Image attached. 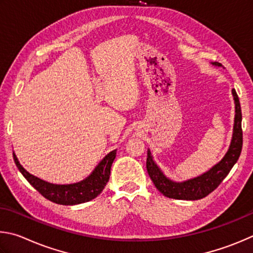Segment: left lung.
<instances>
[{"label":"left lung","mask_w":253,"mask_h":253,"mask_svg":"<svg viewBox=\"0 0 253 253\" xmlns=\"http://www.w3.org/2000/svg\"><path fill=\"white\" fill-rule=\"evenodd\" d=\"M212 64L215 66H222V64L219 63V62H213ZM232 95L234 104H236V115H234L231 143H230L228 152L225 153L222 160L216 163L214 167H212L206 173L199 175L194 179L183 181V182H174V181L168 179L163 174V172L154 163L150 150H148V173L152 182L156 185V188L163 196L171 199H176V200H199V199L205 198L219 187V184L229 174L232 167L236 165L242 150V113L240 101H239L238 94L234 88H232Z\"/></svg>","instance_id":"1"}]
</instances>
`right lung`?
Segmentation results:
<instances>
[{
  "mask_svg": "<svg viewBox=\"0 0 253 253\" xmlns=\"http://www.w3.org/2000/svg\"><path fill=\"white\" fill-rule=\"evenodd\" d=\"M115 156H117V150H113L109 154H106L103 160L96 166L94 171L86 179H84L81 182L73 184L48 183L46 181H43L37 178V176L30 174L20 165L14 153H13V159H14L17 169L20 170L24 178L44 198L52 202L57 203V205L73 206L91 201L92 199L96 198L103 191L104 187L110 179L111 166H112Z\"/></svg>",
  "mask_w": 253,
  "mask_h": 253,
  "instance_id": "add662e5",
  "label": "right lung"
}]
</instances>
